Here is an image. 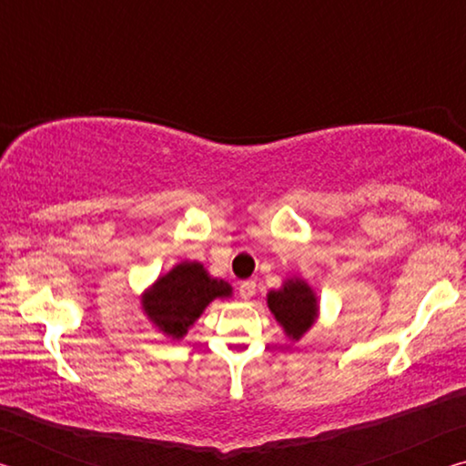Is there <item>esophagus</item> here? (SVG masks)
I'll return each instance as SVG.
<instances>
[{"mask_svg": "<svg viewBox=\"0 0 466 466\" xmlns=\"http://www.w3.org/2000/svg\"><path fill=\"white\" fill-rule=\"evenodd\" d=\"M238 291H240V298H242V299H250L252 296L257 294V283L252 281V279L242 281L240 286H238Z\"/></svg>", "mask_w": 466, "mask_h": 466, "instance_id": "1", "label": "esophagus"}]
</instances>
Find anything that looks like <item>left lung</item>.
I'll return each mask as SVG.
<instances>
[{
    "mask_svg": "<svg viewBox=\"0 0 466 466\" xmlns=\"http://www.w3.org/2000/svg\"><path fill=\"white\" fill-rule=\"evenodd\" d=\"M267 306L289 341H299L319 319V298L302 278H288L279 289H271Z\"/></svg>",
    "mask_w": 466,
    "mask_h": 466,
    "instance_id": "1",
    "label": "left lung"
}]
</instances>
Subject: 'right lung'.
<instances>
[{"instance_id": "right-lung-1", "label": "right lung", "mask_w": 466, "mask_h": 466, "mask_svg": "<svg viewBox=\"0 0 466 466\" xmlns=\"http://www.w3.org/2000/svg\"><path fill=\"white\" fill-rule=\"evenodd\" d=\"M232 286L211 278L199 261H180L141 296L147 320L170 339H183L216 298H230Z\"/></svg>"}]
</instances>
